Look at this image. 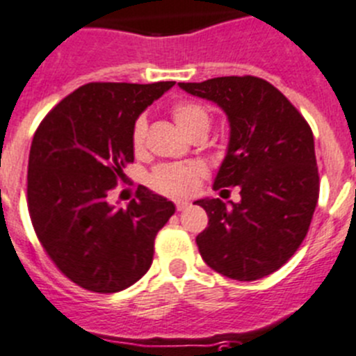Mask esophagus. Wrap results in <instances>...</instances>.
Segmentation results:
<instances>
[{
	"instance_id": "obj_1",
	"label": "esophagus",
	"mask_w": 356,
	"mask_h": 356,
	"mask_svg": "<svg viewBox=\"0 0 356 356\" xmlns=\"http://www.w3.org/2000/svg\"><path fill=\"white\" fill-rule=\"evenodd\" d=\"M188 207H189L188 202H177V204H175V209H177L179 212L184 211V209H188Z\"/></svg>"
}]
</instances>
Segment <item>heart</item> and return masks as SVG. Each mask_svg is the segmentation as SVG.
Returning <instances> with one entry per match:
<instances>
[{
  "label": "heart",
  "instance_id": "obj_1",
  "mask_svg": "<svg viewBox=\"0 0 356 356\" xmlns=\"http://www.w3.org/2000/svg\"><path fill=\"white\" fill-rule=\"evenodd\" d=\"M170 114L175 124L188 137L197 133L207 135L211 126V111L197 99H179L172 105ZM147 137V119L138 115L131 128V147L135 154H142ZM207 177V168L197 161L163 163L149 175V184L156 193L168 198H188L198 191L202 181Z\"/></svg>",
  "mask_w": 356,
  "mask_h": 356
}]
</instances>
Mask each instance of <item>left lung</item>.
Wrapping results in <instances>:
<instances>
[{"instance_id":"left-lung-1","label":"left lung","mask_w":356,"mask_h":356,"mask_svg":"<svg viewBox=\"0 0 356 356\" xmlns=\"http://www.w3.org/2000/svg\"><path fill=\"white\" fill-rule=\"evenodd\" d=\"M211 99L230 121V144L214 189H241V202L195 204L209 225L198 234L202 258L219 274L257 281L283 267L300 248L320 197L311 126L270 82L253 75L179 82Z\"/></svg>"}]
</instances>
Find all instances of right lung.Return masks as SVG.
Masks as SVG:
<instances>
[{
  "instance_id": "add662e5",
  "label": "right lung",
  "mask_w": 356,
  "mask_h": 356,
  "mask_svg": "<svg viewBox=\"0 0 356 356\" xmlns=\"http://www.w3.org/2000/svg\"><path fill=\"white\" fill-rule=\"evenodd\" d=\"M174 82H89L49 112L33 137L28 211L56 267L95 293H115L149 270L154 238L175 207L138 186L128 207L108 195L133 163V122Z\"/></svg>"
}]
</instances>
